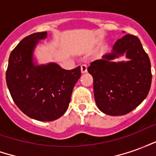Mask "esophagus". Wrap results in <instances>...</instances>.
Segmentation results:
<instances>
[{
	"label": "esophagus",
	"mask_w": 156,
	"mask_h": 156,
	"mask_svg": "<svg viewBox=\"0 0 156 156\" xmlns=\"http://www.w3.org/2000/svg\"><path fill=\"white\" fill-rule=\"evenodd\" d=\"M87 68L88 67L86 66V65L83 64L81 66V73H87Z\"/></svg>",
	"instance_id": "esophagus-1"
}]
</instances>
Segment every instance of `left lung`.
I'll return each mask as SVG.
<instances>
[{
    "label": "left lung",
    "mask_w": 156,
    "mask_h": 156,
    "mask_svg": "<svg viewBox=\"0 0 156 156\" xmlns=\"http://www.w3.org/2000/svg\"><path fill=\"white\" fill-rule=\"evenodd\" d=\"M124 55L128 61H113ZM88 72L94 78L96 105L106 115L129 113L144 101L151 88V61L136 36L119 39L111 52L91 62Z\"/></svg>",
    "instance_id": "obj_1"
}]
</instances>
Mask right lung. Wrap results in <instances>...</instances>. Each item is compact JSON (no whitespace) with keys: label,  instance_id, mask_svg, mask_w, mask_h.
<instances>
[{"label":"right lung","instance_id":"right-lung-1","mask_svg":"<svg viewBox=\"0 0 156 156\" xmlns=\"http://www.w3.org/2000/svg\"><path fill=\"white\" fill-rule=\"evenodd\" d=\"M47 32L26 37L10 54L6 84L13 101L28 117L39 121L58 119L67 111L80 66L65 70L55 62L38 65L33 55Z\"/></svg>","mask_w":156,"mask_h":156}]
</instances>
